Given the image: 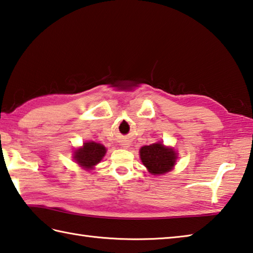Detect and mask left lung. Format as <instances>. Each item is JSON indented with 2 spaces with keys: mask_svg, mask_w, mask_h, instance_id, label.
Listing matches in <instances>:
<instances>
[{
  "mask_svg": "<svg viewBox=\"0 0 253 253\" xmlns=\"http://www.w3.org/2000/svg\"><path fill=\"white\" fill-rule=\"evenodd\" d=\"M140 157L143 165L152 175H163L171 170L177 160V153L162 143L142 146Z\"/></svg>",
  "mask_w": 253,
  "mask_h": 253,
  "instance_id": "8db88e82",
  "label": "left lung"
}]
</instances>
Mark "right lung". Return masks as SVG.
I'll list each match as a JSON object with an SVG mask.
<instances>
[{"label": "right lung", "mask_w": 253, "mask_h": 253, "mask_svg": "<svg viewBox=\"0 0 253 253\" xmlns=\"http://www.w3.org/2000/svg\"><path fill=\"white\" fill-rule=\"evenodd\" d=\"M107 149L102 144L96 142H85L82 147L75 151L74 160L83 169H91L102 160Z\"/></svg>", "instance_id": "add662e5"}]
</instances>
